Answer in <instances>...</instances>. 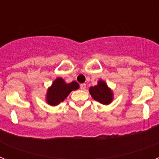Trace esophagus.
Returning <instances> with one entry per match:
<instances>
[{
	"label": "esophagus",
	"instance_id": "esophagus-1",
	"mask_svg": "<svg viewBox=\"0 0 159 159\" xmlns=\"http://www.w3.org/2000/svg\"><path fill=\"white\" fill-rule=\"evenodd\" d=\"M80 88H81V90H82V91H84V90L86 89V84H85V83H82V84L80 85Z\"/></svg>",
	"mask_w": 159,
	"mask_h": 159
}]
</instances>
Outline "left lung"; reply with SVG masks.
I'll return each instance as SVG.
<instances>
[{"label": "left lung", "mask_w": 159, "mask_h": 159, "mask_svg": "<svg viewBox=\"0 0 159 159\" xmlns=\"http://www.w3.org/2000/svg\"><path fill=\"white\" fill-rule=\"evenodd\" d=\"M89 92L93 99L102 104L109 105L113 100V92L102 80L98 81L97 86L90 87Z\"/></svg>", "instance_id": "8db88e82"}]
</instances>
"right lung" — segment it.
I'll list each match as a JSON object with an SVG mask.
<instances>
[{
  "mask_svg": "<svg viewBox=\"0 0 159 159\" xmlns=\"http://www.w3.org/2000/svg\"><path fill=\"white\" fill-rule=\"evenodd\" d=\"M79 88V84L77 82L66 83L65 81L61 77H57L53 81V84L48 87L46 95V102L50 106H57L62 102L70 92Z\"/></svg>",
  "mask_w": 159,
  "mask_h": 159,
  "instance_id": "1",
  "label": "right lung"
}]
</instances>
